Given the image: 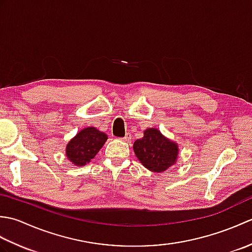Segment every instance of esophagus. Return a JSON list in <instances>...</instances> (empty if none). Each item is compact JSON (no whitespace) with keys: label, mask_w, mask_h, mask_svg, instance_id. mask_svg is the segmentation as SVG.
<instances>
[{"label":"esophagus","mask_w":252,"mask_h":252,"mask_svg":"<svg viewBox=\"0 0 252 252\" xmlns=\"http://www.w3.org/2000/svg\"><path fill=\"white\" fill-rule=\"evenodd\" d=\"M122 140H123V141H125V142H130V141H131V134H130V133H126V136H125V137H123V138H122Z\"/></svg>","instance_id":"obj_1"}]
</instances>
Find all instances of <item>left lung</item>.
Listing matches in <instances>:
<instances>
[{
    "label": "left lung",
    "mask_w": 252,
    "mask_h": 252,
    "mask_svg": "<svg viewBox=\"0 0 252 252\" xmlns=\"http://www.w3.org/2000/svg\"><path fill=\"white\" fill-rule=\"evenodd\" d=\"M133 151L140 162L155 173L172 167L179 158V144L165 137L156 127H148L144 136L133 144Z\"/></svg>",
    "instance_id": "1"
}]
</instances>
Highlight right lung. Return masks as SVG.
I'll list each match as a JSON object with an SVG mask.
<instances>
[{
	"instance_id": "add662e5",
	"label": "right lung",
	"mask_w": 252,
	"mask_h": 252,
	"mask_svg": "<svg viewBox=\"0 0 252 252\" xmlns=\"http://www.w3.org/2000/svg\"><path fill=\"white\" fill-rule=\"evenodd\" d=\"M108 136L94 126L84 127L68 142L66 157L73 165L82 167L91 162L100 148L104 146Z\"/></svg>"
}]
</instances>
